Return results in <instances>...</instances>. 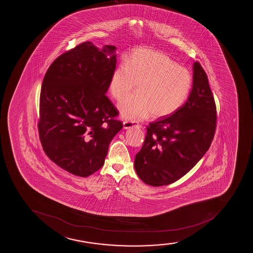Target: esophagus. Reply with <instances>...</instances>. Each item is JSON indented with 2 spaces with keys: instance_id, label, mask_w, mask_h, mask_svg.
I'll return each instance as SVG.
<instances>
[{
  "instance_id": "obj_1",
  "label": "esophagus",
  "mask_w": 253,
  "mask_h": 253,
  "mask_svg": "<svg viewBox=\"0 0 253 253\" xmlns=\"http://www.w3.org/2000/svg\"><path fill=\"white\" fill-rule=\"evenodd\" d=\"M135 126H140L137 124V122H135L125 121V122H123V127H124V129H129V128L135 127Z\"/></svg>"
}]
</instances>
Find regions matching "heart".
<instances>
[{"label": "heart", "mask_w": 253, "mask_h": 253, "mask_svg": "<svg viewBox=\"0 0 253 253\" xmlns=\"http://www.w3.org/2000/svg\"><path fill=\"white\" fill-rule=\"evenodd\" d=\"M135 96L120 104L123 119L139 121L153 114L156 119L171 116L186 101L192 86L191 73L168 55L154 49L139 48L111 73L109 90L118 100L135 89Z\"/></svg>", "instance_id": "heart-1"}]
</instances>
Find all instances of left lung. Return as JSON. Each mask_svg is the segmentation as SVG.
<instances>
[{
    "mask_svg": "<svg viewBox=\"0 0 253 253\" xmlns=\"http://www.w3.org/2000/svg\"><path fill=\"white\" fill-rule=\"evenodd\" d=\"M193 82L187 100L171 116L152 122L134 167L144 183H173L184 176L209 150L216 128V106L206 73L192 65Z\"/></svg>",
    "mask_w": 253,
    "mask_h": 253,
    "instance_id": "obj_1",
    "label": "left lung"
}]
</instances>
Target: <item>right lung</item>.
<instances>
[{"label": "right lung", "instance_id": "add662e5", "mask_svg": "<svg viewBox=\"0 0 253 253\" xmlns=\"http://www.w3.org/2000/svg\"><path fill=\"white\" fill-rule=\"evenodd\" d=\"M116 47L84 42L60 55L41 87L39 134L47 156L65 170L87 177L105 164L122 130L105 96L116 67Z\"/></svg>", "mask_w": 253, "mask_h": 253}]
</instances>
